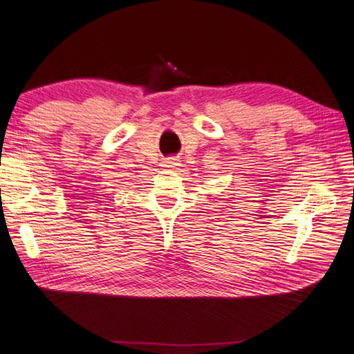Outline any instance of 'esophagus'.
I'll return each mask as SVG.
<instances>
[{
  "label": "esophagus",
  "instance_id": "esophagus-1",
  "mask_svg": "<svg viewBox=\"0 0 354 354\" xmlns=\"http://www.w3.org/2000/svg\"><path fill=\"white\" fill-rule=\"evenodd\" d=\"M165 166H166V167H169V169H174V167L180 166V163H178V160H177V158L169 157V158H166V161H165Z\"/></svg>",
  "mask_w": 354,
  "mask_h": 354
}]
</instances>
